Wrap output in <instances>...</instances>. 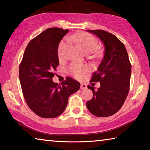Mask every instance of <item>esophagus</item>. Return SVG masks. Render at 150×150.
Returning a JSON list of instances; mask_svg holds the SVG:
<instances>
[{"label": "esophagus", "mask_w": 150, "mask_h": 150, "mask_svg": "<svg viewBox=\"0 0 150 150\" xmlns=\"http://www.w3.org/2000/svg\"><path fill=\"white\" fill-rule=\"evenodd\" d=\"M81 90H85L87 88V85L86 83H81Z\"/></svg>", "instance_id": "34e87169"}]
</instances>
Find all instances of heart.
Returning a JSON list of instances; mask_svg holds the SVG:
<instances>
[{
    "label": "heart",
    "instance_id": "1",
    "mask_svg": "<svg viewBox=\"0 0 150 150\" xmlns=\"http://www.w3.org/2000/svg\"><path fill=\"white\" fill-rule=\"evenodd\" d=\"M71 39L79 44L86 54L92 53L95 56L99 53L98 41L93 35L86 32H79L73 35ZM67 44V40H63L59 44L58 47V56L60 59L64 58ZM69 71L73 77L80 79L87 74L89 71V69L88 67L84 66V65L73 62L69 66Z\"/></svg>",
    "mask_w": 150,
    "mask_h": 150
}]
</instances>
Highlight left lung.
<instances>
[{
  "label": "left lung",
  "mask_w": 150,
  "mask_h": 150,
  "mask_svg": "<svg viewBox=\"0 0 150 150\" xmlns=\"http://www.w3.org/2000/svg\"><path fill=\"white\" fill-rule=\"evenodd\" d=\"M101 40L105 46L104 56L90 82H100V87L94 90L93 96L86 103L89 111L97 117L111 116L121 109L130 89L131 64L123 43L103 30H89Z\"/></svg>",
  "instance_id": "1"
}]
</instances>
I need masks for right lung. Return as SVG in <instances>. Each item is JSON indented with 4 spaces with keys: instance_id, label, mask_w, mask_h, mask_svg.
Instances as JSON below:
<instances>
[{
    "instance_id": "obj_1",
    "label": "right lung",
    "mask_w": 150,
    "mask_h": 150,
    "mask_svg": "<svg viewBox=\"0 0 150 150\" xmlns=\"http://www.w3.org/2000/svg\"><path fill=\"white\" fill-rule=\"evenodd\" d=\"M68 32L58 28L44 30L29 42L19 67L25 100L41 117L60 115L66 109L69 96L80 88L79 82L69 77L61 84L52 80L59 64V43Z\"/></svg>"
}]
</instances>
